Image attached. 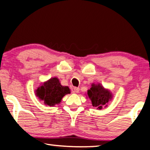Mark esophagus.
I'll use <instances>...</instances> for the list:
<instances>
[{"label":"esophagus","instance_id":"1","mask_svg":"<svg viewBox=\"0 0 150 150\" xmlns=\"http://www.w3.org/2000/svg\"><path fill=\"white\" fill-rule=\"evenodd\" d=\"M79 90L80 88H79V87H74L73 90V92H74V93H78V92H79Z\"/></svg>","mask_w":150,"mask_h":150}]
</instances>
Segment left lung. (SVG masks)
Segmentation results:
<instances>
[{"mask_svg":"<svg viewBox=\"0 0 150 150\" xmlns=\"http://www.w3.org/2000/svg\"><path fill=\"white\" fill-rule=\"evenodd\" d=\"M87 94L91 100L92 105L100 110L108 103L112 97L111 92L100 84H92L91 89L87 92Z\"/></svg>","mask_w":150,"mask_h":150,"instance_id":"8db88e82","label":"left lung"}]
</instances>
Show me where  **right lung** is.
Listing matches in <instances>:
<instances>
[{
  "label": "right lung",
  "instance_id": "obj_1",
  "mask_svg": "<svg viewBox=\"0 0 150 150\" xmlns=\"http://www.w3.org/2000/svg\"><path fill=\"white\" fill-rule=\"evenodd\" d=\"M69 93V87L61 85L59 79L56 77L49 79L36 91L37 96L50 106L58 104L65 95Z\"/></svg>",
  "mask_w": 150,
  "mask_h": 150
}]
</instances>
